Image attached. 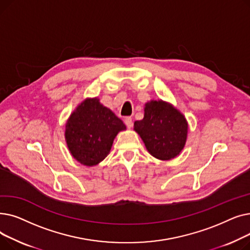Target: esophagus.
<instances>
[{"instance_id":"1","label":"esophagus","mask_w":250,"mask_h":250,"mask_svg":"<svg viewBox=\"0 0 250 250\" xmlns=\"http://www.w3.org/2000/svg\"><path fill=\"white\" fill-rule=\"evenodd\" d=\"M125 125H126L128 128H130V127L133 126V118L129 117V116L125 117Z\"/></svg>"}]
</instances>
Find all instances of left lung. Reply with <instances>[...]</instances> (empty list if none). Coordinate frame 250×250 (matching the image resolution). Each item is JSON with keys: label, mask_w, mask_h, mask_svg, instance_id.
Here are the masks:
<instances>
[{"label": "left lung", "mask_w": 250, "mask_h": 250, "mask_svg": "<svg viewBox=\"0 0 250 250\" xmlns=\"http://www.w3.org/2000/svg\"><path fill=\"white\" fill-rule=\"evenodd\" d=\"M135 130L155 158H174L185 147L188 123L177 109L161 100L146 104L142 121L135 122Z\"/></svg>", "instance_id": "1"}]
</instances>
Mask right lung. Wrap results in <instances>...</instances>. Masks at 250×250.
Returning <instances> with one entry per match:
<instances>
[{
	"instance_id": "add662e5",
	"label": "right lung",
	"mask_w": 250,
	"mask_h": 250,
	"mask_svg": "<svg viewBox=\"0 0 250 250\" xmlns=\"http://www.w3.org/2000/svg\"><path fill=\"white\" fill-rule=\"evenodd\" d=\"M125 125L97 98L79 105L65 125V140L74 158L86 166L101 162L111 149L113 140Z\"/></svg>"
}]
</instances>
